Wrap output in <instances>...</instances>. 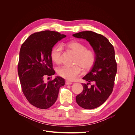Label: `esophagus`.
<instances>
[{"label": "esophagus", "mask_w": 135, "mask_h": 135, "mask_svg": "<svg viewBox=\"0 0 135 135\" xmlns=\"http://www.w3.org/2000/svg\"><path fill=\"white\" fill-rule=\"evenodd\" d=\"M65 84H66V85H71L73 83L71 82H70V81H69L68 80H66V81H65Z\"/></svg>", "instance_id": "1"}]
</instances>
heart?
<instances>
[{
    "label": "heart",
    "mask_w": 135,
    "mask_h": 135,
    "mask_svg": "<svg viewBox=\"0 0 135 135\" xmlns=\"http://www.w3.org/2000/svg\"><path fill=\"white\" fill-rule=\"evenodd\" d=\"M66 46L76 55L75 63L78 65L73 66H62L59 68L57 72L59 75L64 78L73 81L81 75V66L85 71L90 70L93 67L96 61V54L93 50L87 49L85 45L78 41L69 42ZM62 52V48L60 46H56L52 49L51 56L55 63L61 62Z\"/></svg>",
    "instance_id": "obj_1"
}]
</instances>
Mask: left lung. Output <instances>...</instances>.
Here are the masks:
<instances>
[{"label":"left lung","mask_w":135,"mask_h":135,"mask_svg":"<svg viewBox=\"0 0 135 135\" xmlns=\"http://www.w3.org/2000/svg\"><path fill=\"white\" fill-rule=\"evenodd\" d=\"M73 36L86 39L95 52V63L83 78L87 83H82L83 90L76 96L80 107L95 109L103 104L113 91L117 70L114 48L104 36L91 31H81Z\"/></svg>","instance_id":"obj_1"}]
</instances>
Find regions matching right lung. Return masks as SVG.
Returning a JSON list of instances; mask_svg holds the SVG:
<instances>
[{
    "label": "right lung",
    "instance_id": "1",
    "mask_svg": "<svg viewBox=\"0 0 135 135\" xmlns=\"http://www.w3.org/2000/svg\"><path fill=\"white\" fill-rule=\"evenodd\" d=\"M57 31L45 30L31 34L23 43L20 51L18 74L22 91L34 107L46 109L57 99L59 89L65 85L60 76L45 82L44 78L55 74L51 56L52 49L66 37Z\"/></svg>",
    "mask_w": 135,
    "mask_h": 135
}]
</instances>
